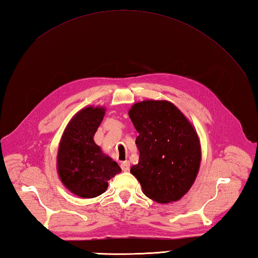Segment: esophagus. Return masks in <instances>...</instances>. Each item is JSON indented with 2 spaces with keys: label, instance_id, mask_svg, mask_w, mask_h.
Masks as SVG:
<instances>
[{
  "label": "esophagus",
  "instance_id": "1",
  "mask_svg": "<svg viewBox=\"0 0 258 258\" xmlns=\"http://www.w3.org/2000/svg\"><path fill=\"white\" fill-rule=\"evenodd\" d=\"M130 166H131V163L128 161H125L123 162L122 164H120V167H122V169L124 172H127L130 169Z\"/></svg>",
  "mask_w": 258,
  "mask_h": 258
}]
</instances>
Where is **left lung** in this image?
<instances>
[{
  "label": "left lung",
  "instance_id": "1",
  "mask_svg": "<svg viewBox=\"0 0 258 258\" xmlns=\"http://www.w3.org/2000/svg\"><path fill=\"white\" fill-rule=\"evenodd\" d=\"M128 115L139 132L140 160L131 167L143 193L161 204L179 201L194 184L202 161L201 142L187 117L173 103L138 102Z\"/></svg>",
  "mask_w": 258,
  "mask_h": 258
}]
</instances>
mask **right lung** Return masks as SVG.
Here are the masks:
<instances>
[{
  "label": "right lung",
  "instance_id": "add662e5",
  "mask_svg": "<svg viewBox=\"0 0 258 258\" xmlns=\"http://www.w3.org/2000/svg\"><path fill=\"white\" fill-rule=\"evenodd\" d=\"M105 111L103 106L82 108L71 118L58 144V177L71 193L82 199L103 194L108 180L122 171L93 140Z\"/></svg>",
  "mask_w": 258,
  "mask_h": 258
}]
</instances>
